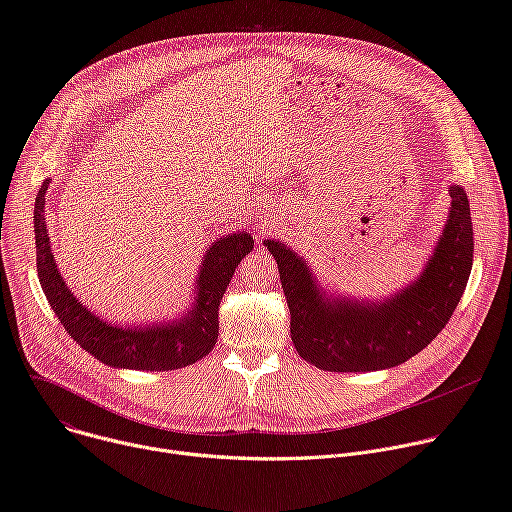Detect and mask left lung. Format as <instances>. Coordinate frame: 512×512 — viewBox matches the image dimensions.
Returning a JSON list of instances; mask_svg holds the SVG:
<instances>
[{
	"instance_id": "left-lung-1",
	"label": "left lung",
	"mask_w": 512,
	"mask_h": 512,
	"mask_svg": "<svg viewBox=\"0 0 512 512\" xmlns=\"http://www.w3.org/2000/svg\"><path fill=\"white\" fill-rule=\"evenodd\" d=\"M451 212L421 280L384 304L329 302L308 267L280 241H265L277 261L300 357L322 371H374L404 363L443 329L468 286L474 224L468 196L451 185Z\"/></svg>"
}]
</instances>
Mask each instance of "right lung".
<instances>
[{
  "label": "right lung",
  "mask_w": 512,
  "mask_h": 512,
  "mask_svg": "<svg viewBox=\"0 0 512 512\" xmlns=\"http://www.w3.org/2000/svg\"><path fill=\"white\" fill-rule=\"evenodd\" d=\"M46 188H49V179L40 185L34 204L36 269L44 296L69 337L87 353L112 367L169 371L188 367L206 357L218 339V306L226 286L241 259L253 249L251 235L247 232L230 235L210 247L198 277V300L188 316L179 322L161 324V327L155 324L145 329H118L85 310L59 275L44 222Z\"/></svg>",
  "instance_id": "1"
}]
</instances>
